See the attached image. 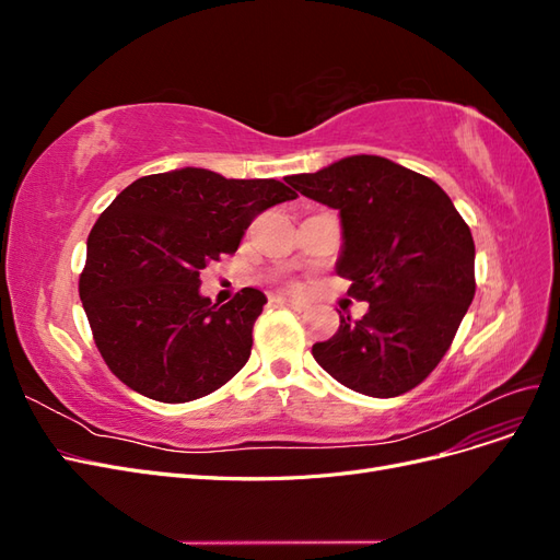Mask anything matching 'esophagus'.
<instances>
[{
  "label": "esophagus",
  "instance_id": "obj_1",
  "mask_svg": "<svg viewBox=\"0 0 560 560\" xmlns=\"http://www.w3.org/2000/svg\"><path fill=\"white\" fill-rule=\"evenodd\" d=\"M276 303H280V306H287V308H292V311H299V313H303L308 308V303L306 301H299V299H290V296H276L273 299Z\"/></svg>",
  "mask_w": 560,
  "mask_h": 560
}]
</instances>
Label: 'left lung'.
I'll use <instances>...</instances> for the list:
<instances>
[{"instance_id":"1","label":"left lung","mask_w":560,"mask_h":560,"mask_svg":"<svg viewBox=\"0 0 560 560\" xmlns=\"http://www.w3.org/2000/svg\"><path fill=\"white\" fill-rule=\"evenodd\" d=\"M290 184L341 214L336 273L369 303L362 319L341 315L313 358L354 393H409L442 362L477 290L469 226L442 186L383 156H348Z\"/></svg>"}]
</instances>
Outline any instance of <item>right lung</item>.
Masks as SVG:
<instances>
[{"instance_id":"1","label":"right lung","mask_w":560,"mask_h":560,"mask_svg":"<svg viewBox=\"0 0 560 560\" xmlns=\"http://www.w3.org/2000/svg\"><path fill=\"white\" fill-rule=\"evenodd\" d=\"M294 198L278 179H226L206 167L126 186L95 222L79 278L112 374L165 404L206 397L238 374L266 296L245 287L219 306L200 296V270L238 249L254 217Z\"/></svg>"}]
</instances>
